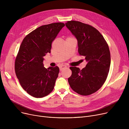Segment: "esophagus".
Instances as JSON below:
<instances>
[{
    "mask_svg": "<svg viewBox=\"0 0 129 129\" xmlns=\"http://www.w3.org/2000/svg\"><path fill=\"white\" fill-rule=\"evenodd\" d=\"M66 68H67V66H66V65H62V66H60L59 67V70H60V71H62L64 69H66Z\"/></svg>",
    "mask_w": 129,
    "mask_h": 129,
    "instance_id": "1",
    "label": "esophagus"
}]
</instances>
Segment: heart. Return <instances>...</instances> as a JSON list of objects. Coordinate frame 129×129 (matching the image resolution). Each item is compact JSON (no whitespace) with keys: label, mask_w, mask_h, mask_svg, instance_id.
<instances>
[{"label":"heart","mask_w":129,"mask_h":129,"mask_svg":"<svg viewBox=\"0 0 129 129\" xmlns=\"http://www.w3.org/2000/svg\"><path fill=\"white\" fill-rule=\"evenodd\" d=\"M68 38H67V39H68Z\"/></svg>","instance_id":"b5f03b06"}]
</instances>
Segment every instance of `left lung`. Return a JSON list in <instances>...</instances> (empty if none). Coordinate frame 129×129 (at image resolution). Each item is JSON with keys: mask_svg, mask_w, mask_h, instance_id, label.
<instances>
[{"mask_svg": "<svg viewBox=\"0 0 129 129\" xmlns=\"http://www.w3.org/2000/svg\"><path fill=\"white\" fill-rule=\"evenodd\" d=\"M65 25L77 40L79 55L87 62L82 70L70 67L72 74L69 83L80 95H89L98 90L107 78L111 62L109 46L102 35L91 25L77 21H67Z\"/></svg>", "mask_w": 129, "mask_h": 129, "instance_id": "obj_1", "label": "left lung"}]
</instances>
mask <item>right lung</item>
Returning a JSON list of instances; mask_svg holds the SVG:
<instances>
[{"instance_id": "right-lung-1", "label": "right lung", "mask_w": 129, "mask_h": 129, "mask_svg": "<svg viewBox=\"0 0 129 129\" xmlns=\"http://www.w3.org/2000/svg\"><path fill=\"white\" fill-rule=\"evenodd\" d=\"M65 24L53 23L41 26L23 39L16 58V76L23 89L36 98L48 95L58 77L57 66L46 69L43 57L50 53L52 43Z\"/></svg>"}]
</instances>
